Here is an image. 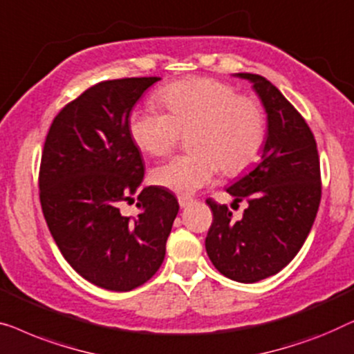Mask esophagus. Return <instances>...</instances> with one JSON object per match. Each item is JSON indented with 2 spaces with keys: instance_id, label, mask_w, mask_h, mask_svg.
Returning a JSON list of instances; mask_svg holds the SVG:
<instances>
[{
  "instance_id": "1",
  "label": "esophagus",
  "mask_w": 354,
  "mask_h": 354,
  "mask_svg": "<svg viewBox=\"0 0 354 354\" xmlns=\"http://www.w3.org/2000/svg\"><path fill=\"white\" fill-rule=\"evenodd\" d=\"M194 201L192 197H187V196H179L178 197V202H179V207H187L189 203Z\"/></svg>"
}]
</instances>
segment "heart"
<instances>
[{
    "mask_svg": "<svg viewBox=\"0 0 354 354\" xmlns=\"http://www.w3.org/2000/svg\"><path fill=\"white\" fill-rule=\"evenodd\" d=\"M157 102L165 112L139 109L129 117V133L149 156H168L189 136L192 153L157 167V186L192 194L210 184L220 170L239 176L255 165L266 142V112L253 96L215 78H187L162 89Z\"/></svg>",
    "mask_w": 354,
    "mask_h": 354,
    "instance_id": "heart-1",
    "label": "heart"
}]
</instances>
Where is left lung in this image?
I'll list each match as a JSON object with an SVG mask.
<instances>
[{
	"instance_id": "8db88e82",
	"label": "left lung",
	"mask_w": 354,
	"mask_h": 354,
	"mask_svg": "<svg viewBox=\"0 0 354 354\" xmlns=\"http://www.w3.org/2000/svg\"><path fill=\"white\" fill-rule=\"evenodd\" d=\"M239 77L261 97L268 136L258 167L227 187L232 207L248 203L241 220L207 198L213 221L205 248L221 274L252 283L286 268L306 241L321 202V165L315 134L274 84L255 73Z\"/></svg>"
}]
</instances>
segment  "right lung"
<instances>
[{"mask_svg": "<svg viewBox=\"0 0 354 354\" xmlns=\"http://www.w3.org/2000/svg\"><path fill=\"white\" fill-rule=\"evenodd\" d=\"M157 80L94 84L54 117L41 152L39 203L54 242L80 276L107 290H133L156 274L179 210L170 191L149 186L136 216L120 212L144 176L129 112Z\"/></svg>", "mask_w": 354, "mask_h": 354, "instance_id": "add662e5", "label": "right lung"}]
</instances>
